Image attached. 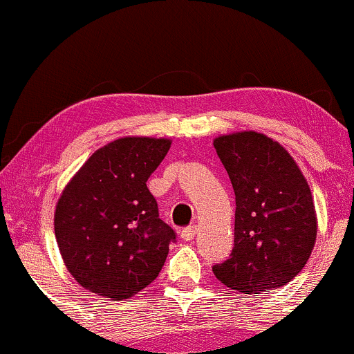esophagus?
<instances>
[{
  "instance_id": "esophagus-1",
  "label": "esophagus",
  "mask_w": 354,
  "mask_h": 354,
  "mask_svg": "<svg viewBox=\"0 0 354 354\" xmlns=\"http://www.w3.org/2000/svg\"><path fill=\"white\" fill-rule=\"evenodd\" d=\"M196 235V225H189V227H186L181 230V239L183 240H193Z\"/></svg>"
}]
</instances>
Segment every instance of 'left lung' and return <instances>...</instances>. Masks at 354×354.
Listing matches in <instances>:
<instances>
[{"instance_id": "1", "label": "left lung", "mask_w": 354, "mask_h": 354, "mask_svg": "<svg viewBox=\"0 0 354 354\" xmlns=\"http://www.w3.org/2000/svg\"><path fill=\"white\" fill-rule=\"evenodd\" d=\"M213 146L235 192L234 248L213 266V274L239 294L286 286L306 266L316 242L308 181L284 147L263 134L220 136Z\"/></svg>"}]
</instances>
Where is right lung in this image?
I'll use <instances>...</instances> for the list:
<instances>
[{
	"label": "right lung",
	"mask_w": 354,
	"mask_h": 354,
	"mask_svg": "<svg viewBox=\"0 0 354 354\" xmlns=\"http://www.w3.org/2000/svg\"><path fill=\"white\" fill-rule=\"evenodd\" d=\"M169 146V139H115L65 186L55 209L57 243L70 274L91 292L129 299L165 266L176 234L159 218L146 181Z\"/></svg>",
	"instance_id": "1"
}]
</instances>
